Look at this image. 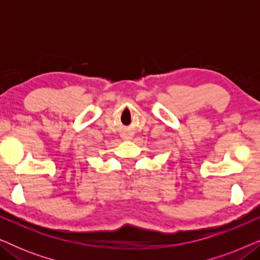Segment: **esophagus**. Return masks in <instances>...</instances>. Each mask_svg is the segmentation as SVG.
<instances>
[{"mask_svg":"<svg viewBox=\"0 0 260 260\" xmlns=\"http://www.w3.org/2000/svg\"><path fill=\"white\" fill-rule=\"evenodd\" d=\"M125 136H126V138H130V135L129 134H125Z\"/></svg>","mask_w":260,"mask_h":260,"instance_id":"obj_1","label":"esophagus"}]
</instances>
